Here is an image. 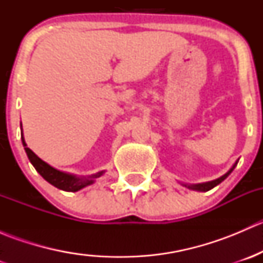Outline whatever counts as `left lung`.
I'll return each mask as SVG.
<instances>
[{
    "label": "left lung",
    "mask_w": 263,
    "mask_h": 263,
    "mask_svg": "<svg viewBox=\"0 0 263 263\" xmlns=\"http://www.w3.org/2000/svg\"><path fill=\"white\" fill-rule=\"evenodd\" d=\"M235 165H237V163H235L234 165H233V168L230 169V171L228 172L227 174H224V176H222V177H220V178L215 179V181H211V182H208V183H201V184L188 185V188H191V190H196V191H209V190H211V188H214L215 185H217V184H219V183H221L222 181H224V179L227 178V177L229 176L230 173H232V172H233V169L235 168Z\"/></svg>",
    "instance_id": "8db88e82"
}]
</instances>
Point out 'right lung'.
Masks as SVG:
<instances>
[{"label": "right lung", "mask_w": 263, "mask_h": 263, "mask_svg": "<svg viewBox=\"0 0 263 263\" xmlns=\"http://www.w3.org/2000/svg\"><path fill=\"white\" fill-rule=\"evenodd\" d=\"M21 140H23V145L26 151V155H28L29 160L33 164L34 168L36 169V172H38L47 182H49L50 184L60 188V190L68 191V192H76V191L81 190V188L94 183L95 178H99V177L104 173V172H99V173L92 174V176L87 177V178H79V177L63 173V172H60L57 171V169L52 168V166L48 165L46 161H43L41 158H38L30 148L26 146L23 135H21Z\"/></svg>", "instance_id": "right-lung-1"}]
</instances>
